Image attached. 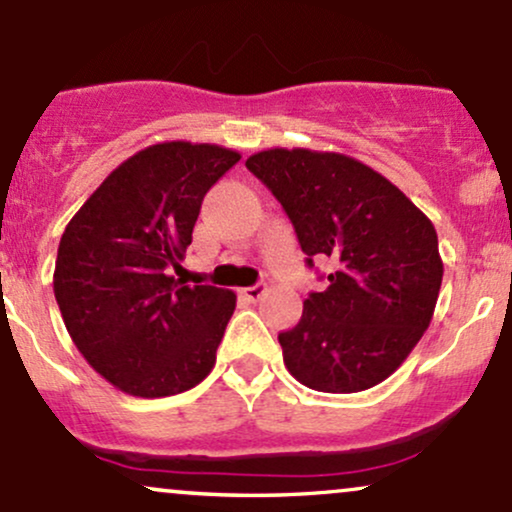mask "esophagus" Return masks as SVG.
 I'll return each mask as SVG.
<instances>
[{
  "label": "esophagus",
  "mask_w": 512,
  "mask_h": 512,
  "mask_svg": "<svg viewBox=\"0 0 512 512\" xmlns=\"http://www.w3.org/2000/svg\"><path fill=\"white\" fill-rule=\"evenodd\" d=\"M238 293H240V296L245 298V301H252V303H255V301H260V298H262V293H264V286H262V284H255V286H245V289H240Z\"/></svg>",
  "instance_id": "1"
}]
</instances>
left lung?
I'll list each match as a JSON object with an SVG mask.
<instances>
[{
	"label": "left lung",
	"mask_w": 512,
	"mask_h": 512,
	"mask_svg": "<svg viewBox=\"0 0 512 512\" xmlns=\"http://www.w3.org/2000/svg\"><path fill=\"white\" fill-rule=\"evenodd\" d=\"M245 166L284 207L305 264L334 262L327 289L310 293L298 325L279 334L289 373L339 395L383 383L436 310L443 260L433 223L390 180L344 154L269 149Z\"/></svg>",
	"instance_id": "1"
}]
</instances>
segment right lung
<instances>
[{
  "label": "right lung",
  "mask_w": 512,
  "mask_h": 512,
  "mask_svg": "<svg viewBox=\"0 0 512 512\" xmlns=\"http://www.w3.org/2000/svg\"><path fill=\"white\" fill-rule=\"evenodd\" d=\"M240 161L216 144L163 142L127 158L64 228L55 298L76 349L134 397L202 383L236 293L175 279L204 195Z\"/></svg>",
  "instance_id": "add662e5"
}]
</instances>
